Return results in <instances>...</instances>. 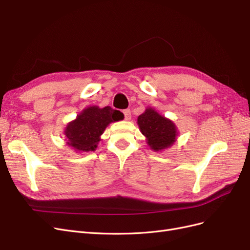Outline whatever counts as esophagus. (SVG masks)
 Wrapping results in <instances>:
<instances>
[{
	"label": "esophagus",
	"instance_id": "34e87169",
	"mask_svg": "<svg viewBox=\"0 0 250 250\" xmlns=\"http://www.w3.org/2000/svg\"><path fill=\"white\" fill-rule=\"evenodd\" d=\"M123 112H124L125 120H126V121H129V120L131 119V112H130V109H125Z\"/></svg>",
	"mask_w": 250,
	"mask_h": 250
}]
</instances>
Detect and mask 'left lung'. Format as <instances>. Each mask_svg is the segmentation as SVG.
<instances>
[{
    "instance_id": "left-lung-1",
    "label": "left lung",
    "mask_w": 250,
    "mask_h": 250,
    "mask_svg": "<svg viewBox=\"0 0 250 250\" xmlns=\"http://www.w3.org/2000/svg\"><path fill=\"white\" fill-rule=\"evenodd\" d=\"M138 125L151 150L158 152L176 142L178 130L173 121L162 116L154 108L147 107L138 118Z\"/></svg>"
}]
</instances>
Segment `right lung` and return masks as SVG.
<instances>
[{
  "label": "right lung",
  "instance_id": "right-lung-1",
  "mask_svg": "<svg viewBox=\"0 0 250 250\" xmlns=\"http://www.w3.org/2000/svg\"><path fill=\"white\" fill-rule=\"evenodd\" d=\"M122 119L123 113L110 106H88L65 126L63 134L66 145L76 153L95 151L106 127Z\"/></svg>",
  "mask_w": 250,
  "mask_h": 250
}]
</instances>
